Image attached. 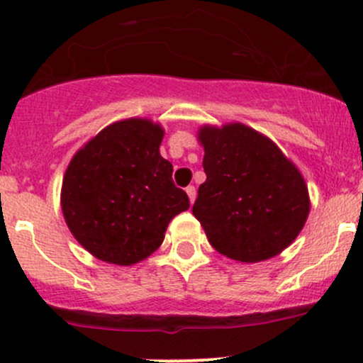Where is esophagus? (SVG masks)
Segmentation results:
<instances>
[{"mask_svg":"<svg viewBox=\"0 0 363 363\" xmlns=\"http://www.w3.org/2000/svg\"><path fill=\"white\" fill-rule=\"evenodd\" d=\"M186 193H188L189 203L193 205L194 200H196V189H194V186H188V188H186Z\"/></svg>","mask_w":363,"mask_h":363,"instance_id":"1","label":"esophagus"}]
</instances>
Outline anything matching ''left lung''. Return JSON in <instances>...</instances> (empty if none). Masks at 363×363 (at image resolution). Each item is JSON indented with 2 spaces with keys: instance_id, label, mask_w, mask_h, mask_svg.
I'll return each mask as SVG.
<instances>
[{
  "instance_id": "obj_1",
  "label": "left lung",
  "mask_w": 363,
  "mask_h": 363,
  "mask_svg": "<svg viewBox=\"0 0 363 363\" xmlns=\"http://www.w3.org/2000/svg\"><path fill=\"white\" fill-rule=\"evenodd\" d=\"M206 181L193 215L210 245L236 262L269 260L296 240L310 212L298 167L272 139L245 123L201 125Z\"/></svg>"
}]
</instances>
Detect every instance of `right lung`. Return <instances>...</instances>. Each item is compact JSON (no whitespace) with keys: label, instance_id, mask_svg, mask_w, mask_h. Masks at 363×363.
Masks as SVG:
<instances>
[{"label":"right lung","instance_id":"obj_1","mask_svg":"<svg viewBox=\"0 0 363 363\" xmlns=\"http://www.w3.org/2000/svg\"><path fill=\"white\" fill-rule=\"evenodd\" d=\"M163 129L150 118L106 125L72 157L62 182L70 233L98 260L134 265L157 252L169 222L189 208L160 155Z\"/></svg>","mask_w":363,"mask_h":363}]
</instances>
